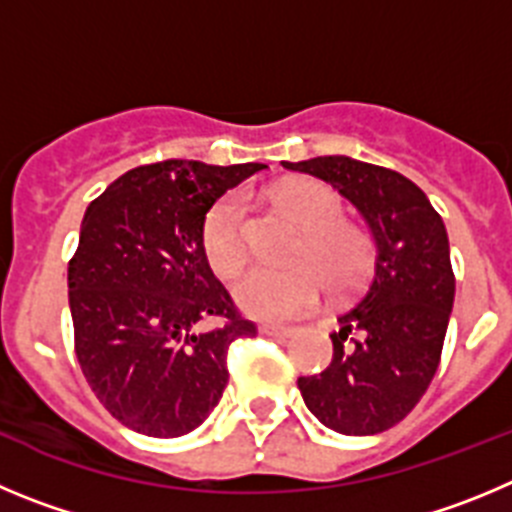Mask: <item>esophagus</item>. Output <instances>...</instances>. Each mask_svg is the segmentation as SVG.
<instances>
[{"mask_svg":"<svg viewBox=\"0 0 512 512\" xmlns=\"http://www.w3.org/2000/svg\"><path fill=\"white\" fill-rule=\"evenodd\" d=\"M260 331L267 336H275V339H288V336L296 334V329H293V326H273V324L260 326Z\"/></svg>","mask_w":512,"mask_h":512,"instance_id":"1","label":"esophagus"}]
</instances>
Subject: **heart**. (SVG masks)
I'll list each match as a JSON object with an SVG mask.
<instances>
[{
	"mask_svg": "<svg viewBox=\"0 0 512 512\" xmlns=\"http://www.w3.org/2000/svg\"><path fill=\"white\" fill-rule=\"evenodd\" d=\"M278 201L303 229L290 265H247L232 278V298L239 308L262 321L298 319L313 308L321 290L349 293L367 278L372 265V239L359 227L342 222L344 204L329 186L293 181L278 188ZM245 214L242 193L216 201L201 224V250L216 273H229L245 257Z\"/></svg>",
	"mask_w": 512,
	"mask_h": 512,
	"instance_id": "b5f03b06",
	"label": "heart"
}]
</instances>
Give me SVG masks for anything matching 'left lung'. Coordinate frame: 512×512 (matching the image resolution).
Here are the masks:
<instances>
[{
	"mask_svg": "<svg viewBox=\"0 0 512 512\" xmlns=\"http://www.w3.org/2000/svg\"><path fill=\"white\" fill-rule=\"evenodd\" d=\"M283 165L331 183L375 239L370 278L331 334V365L298 377L303 403L336 434L388 431L416 408L439 367L454 306L446 227L426 193L390 168L347 155Z\"/></svg>",
	"mask_w": 512,
	"mask_h": 512,
	"instance_id": "1",
	"label": "left lung"
}]
</instances>
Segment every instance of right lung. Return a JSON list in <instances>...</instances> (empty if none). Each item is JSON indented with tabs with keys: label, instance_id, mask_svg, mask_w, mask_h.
<instances>
[{
	"label": "right lung",
	"instance_id": "obj_1",
	"mask_svg": "<svg viewBox=\"0 0 512 512\" xmlns=\"http://www.w3.org/2000/svg\"><path fill=\"white\" fill-rule=\"evenodd\" d=\"M262 168L140 165L86 209L68 262L76 357L99 403L137 434L199 428L227 388L229 344L257 334L211 273L201 224L227 188ZM204 318L220 324L196 332Z\"/></svg>",
	"mask_w": 512,
	"mask_h": 512
}]
</instances>
